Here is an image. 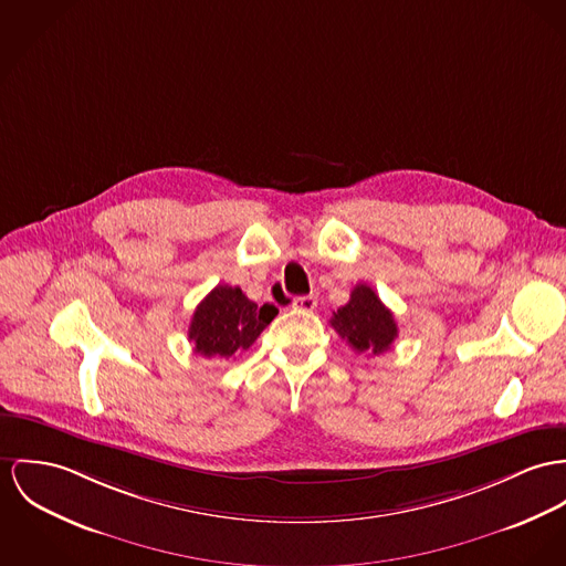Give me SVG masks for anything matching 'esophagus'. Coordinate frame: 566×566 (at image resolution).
I'll use <instances>...</instances> for the list:
<instances>
[{"mask_svg":"<svg viewBox=\"0 0 566 566\" xmlns=\"http://www.w3.org/2000/svg\"><path fill=\"white\" fill-rule=\"evenodd\" d=\"M293 307L295 310H305V312H312L316 307V297L314 295H304V297H297L293 300Z\"/></svg>","mask_w":566,"mask_h":566,"instance_id":"obj_1","label":"esophagus"}]
</instances>
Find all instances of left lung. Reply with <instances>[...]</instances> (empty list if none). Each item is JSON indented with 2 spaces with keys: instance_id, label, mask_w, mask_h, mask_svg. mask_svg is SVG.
I'll use <instances>...</instances> for the list:
<instances>
[{
  "instance_id": "obj_1",
  "label": "left lung",
  "mask_w": 566,
  "mask_h": 566,
  "mask_svg": "<svg viewBox=\"0 0 566 566\" xmlns=\"http://www.w3.org/2000/svg\"><path fill=\"white\" fill-rule=\"evenodd\" d=\"M332 327L347 340L348 347L368 355L386 353L398 336L394 314L366 284H357L350 291L348 304L334 312Z\"/></svg>"
}]
</instances>
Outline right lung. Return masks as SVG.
Segmentation results:
<instances>
[{"label":"right lung","instance_id":"right-lung-1","mask_svg":"<svg viewBox=\"0 0 566 566\" xmlns=\"http://www.w3.org/2000/svg\"><path fill=\"white\" fill-rule=\"evenodd\" d=\"M275 314V305L259 307L239 286L218 284L196 307L189 340L193 343V350L205 357L228 359L252 347Z\"/></svg>","mask_w":566,"mask_h":566}]
</instances>
